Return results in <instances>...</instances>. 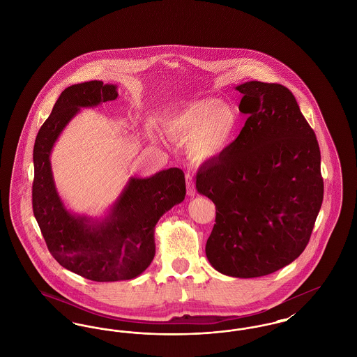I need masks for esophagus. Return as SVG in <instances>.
Here are the masks:
<instances>
[{"instance_id": "34e87169", "label": "esophagus", "mask_w": 357, "mask_h": 357, "mask_svg": "<svg viewBox=\"0 0 357 357\" xmlns=\"http://www.w3.org/2000/svg\"><path fill=\"white\" fill-rule=\"evenodd\" d=\"M186 186H187V195L190 197H194L197 192H195V185H194V181L191 178L190 174L186 175Z\"/></svg>"}]
</instances>
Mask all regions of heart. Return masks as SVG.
<instances>
[{
    "instance_id": "b5f03b06",
    "label": "heart",
    "mask_w": 357,
    "mask_h": 357,
    "mask_svg": "<svg viewBox=\"0 0 357 357\" xmlns=\"http://www.w3.org/2000/svg\"><path fill=\"white\" fill-rule=\"evenodd\" d=\"M237 111L218 99L206 98L188 102L167 115L162 130L172 139H190V153L199 160L221 153L237 132Z\"/></svg>"
}]
</instances>
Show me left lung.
<instances>
[{
    "instance_id": "left-lung-1",
    "label": "left lung",
    "mask_w": 357,
    "mask_h": 357,
    "mask_svg": "<svg viewBox=\"0 0 357 357\" xmlns=\"http://www.w3.org/2000/svg\"><path fill=\"white\" fill-rule=\"evenodd\" d=\"M249 114L237 139L197 174V190L217 217L206 243L211 266L255 278L304 252L321 208V155L316 135L287 86L237 85Z\"/></svg>"
}]
</instances>
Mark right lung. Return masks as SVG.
Here are the masks:
<instances>
[{
  "label": "right lung",
  "instance_id": "1",
  "mask_svg": "<svg viewBox=\"0 0 357 357\" xmlns=\"http://www.w3.org/2000/svg\"><path fill=\"white\" fill-rule=\"evenodd\" d=\"M116 98L115 84L92 80L70 85L54 102L34 142L32 204L43 237L63 268L98 282L132 280L144 272L155 255L156 223L186 197L185 174L172 167L147 178L131 176L102 217L67 208L53 179V146L82 108Z\"/></svg>",
  "mask_w": 357,
  "mask_h": 357
}]
</instances>
